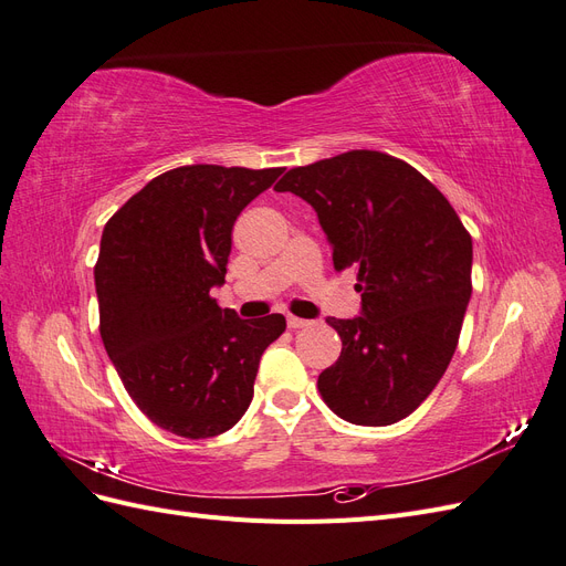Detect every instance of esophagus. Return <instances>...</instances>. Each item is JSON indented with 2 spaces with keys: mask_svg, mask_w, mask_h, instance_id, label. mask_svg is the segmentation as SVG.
Wrapping results in <instances>:
<instances>
[{
  "mask_svg": "<svg viewBox=\"0 0 566 566\" xmlns=\"http://www.w3.org/2000/svg\"><path fill=\"white\" fill-rule=\"evenodd\" d=\"M306 325H312V321H306V318H300V316H293V314H290V316H287V328H293V331H300V328H306Z\"/></svg>",
  "mask_w": 566,
  "mask_h": 566,
  "instance_id": "1",
  "label": "esophagus"
}]
</instances>
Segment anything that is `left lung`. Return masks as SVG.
Instances as JSON below:
<instances>
[{"label":"left lung","mask_w":566,"mask_h":566,"mask_svg":"<svg viewBox=\"0 0 566 566\" xmlns=\"http://www.w3.org/2000/svg\"><path fill=\"white\" fill-rule=\"evenodd\" d=\"M276 191L312 205L333 266H354L364 314L328 318L339 358L318 375L335 416L399 422L447 373L472 295V235L416 167L380 150H347L287 169Z\"/></svg>","instance_id":"8db88e82"}]
</instances>
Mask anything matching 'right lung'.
Masks as SVG:
<instances>
[{
	"label": "right lung",
	"instance_id": "add662e5",
	"mask_svg": "<svg viewBox=\"0 0 566 566\" xmlns=\"http://www.w3.org/2000/svg\"><path fill=\"white\" fill-rule=\"evenodd\" d=\"M283 175L186 165L150 179L104 227L94 266L98 331L132 401L163 430L208 439L243 418L281 314L241 321L210 295L224 283L231 231Z\"/></svg>",
	"mask_w": 566,
	"mask_h": 566
}]
</instances>
